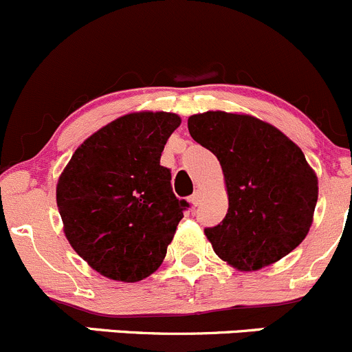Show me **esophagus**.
I'll use <instances>...</instances> for the list:
<instances>
[{"label":"esophagus","instance_id":"34e87169","mask_svg":"<svg viewBox=\"0 0 352 352\" xmlns=\"http://www.w3.org/2000/svg\"><path fill=\"white\" fill-rule=\"evenodd\" d=\"M201 197H203V190L201 189H196L194 190V194L192 196H190V203H192V206H199V203H201Z\"/></svg>","mask_w":352,"mask_h":352}]
</instances>
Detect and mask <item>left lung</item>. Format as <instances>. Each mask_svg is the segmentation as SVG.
Masks as SVG:
<instances>
[{"label":"left lung","instance_id":"8db88e82","mask_svg":"<svg viewBox=\"0 0 352 352\" xmlns=\"http://www.w3.org/2000/svg\"><path fill=\"white\" fill-rule=\"evenodd\" d=\"M189 134L220 162L228 211L204 228L223 261L256 272L294 251L313 223L318 179L301 148L251 115L206 111L189 117Z\"/></svg>","mask_w":352,"mask_h":352}]
</instances>
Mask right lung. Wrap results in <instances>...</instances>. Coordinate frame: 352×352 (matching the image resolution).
<instances>
[{"label": "right lung", "mask_w": 352, "mask_h": 352, "mask_svg": "<svg viewBox=\"0 0 352 352\" xmlns=\"http://www.w3.org/2000/svg\"><path fill=\"white\" fill-rule=\"evenodd\" d=\"M166 111H135L85 139L61 172L56 204L65 237L103 277L139 282L155 274L189 204L160 165L180 125Z\"/></svg>", "instance_id": "obj_1"}]
</instances>
